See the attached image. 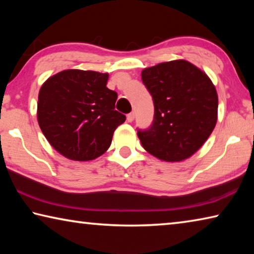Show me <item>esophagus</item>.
Listing matches in <instances>:
<instances>
[{
    "label": "esophagus",
    "instance_id": "34e87169",
    "mask_svg": "<svg viewBox=\"0 0 254 254\" xmlns=\"http://www.w3.org/2000/svg\"><path fill=\"white\" fill-rule=\"evenodd\" d=\"M134 113H130V114H127V122H133V120H134Z\"/></svg>",
    "mask_w": 254,
    "mask_h": 254
}]
</instances>
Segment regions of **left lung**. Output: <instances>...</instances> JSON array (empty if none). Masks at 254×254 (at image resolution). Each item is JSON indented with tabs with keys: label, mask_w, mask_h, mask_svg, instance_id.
I'll return each instance as SVG.
<instances>
[{
	"label": "left lung",
	"mask_w": 254,
	"mask_h": 254,
	"mask_svg": "<svg viewBox=\"0 0 254 254\" xmlns=\"http://www.w3.org/2000/svg\"><path fill=\"white\" fill-rule=\"evenodd\" d=\"M141 77L154 105L152 126L137 131L141 144L160 160H186L216 126V88L203 70L184 59L144 68Z\"/></svg>",
	"instance_id": "obj_1"
}]
</instances>
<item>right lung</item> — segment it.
<instances>
[{
	"mask_svg": "<svg viewBox=\"0 0 254 254\" xmlns=\"http://www.w3.org/2000/svg\"><path fill=\"white\" fill-rule=\"evenodd\" d=\"M109 74L66 69L49 77L38 96V123L55 150L70 160L88 161L110 148L126 121L115 111L117 92L106 87Z\"/></svg>",
	"mask_w": 254,
	"mask_h": 254,
	"instance_id": "1",
	"label": "right lung"
}]
</instances>
